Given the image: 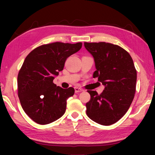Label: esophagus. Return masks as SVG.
<instances>
[{"mask_svg":"<svg viewBox=\"0 0 155 155\" xmlns=\"http://www.w3.org/2000/svg\"><path fill=\"white\" fill-rule=\"evenodd\" d=\"M74 90H75V92L76 93H78V92H81V91H83V90L82 88H80V87H74Z\"/></svg>","mask_w":155,"mask_h":155,"instance_id":"obj_1","label":"esophagus"}]
</instances>
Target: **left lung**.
Returning a JSON list of instances; mask_svg holds the SVG:
<instances>
[{"mask_svg":"<svg viewBox=\"0 0 155 155\" xmlns=\"http://www.w3.org/2000/svg\"><path fill=\"white\" fill-rule=\"evenodd\" d=\"M84 46L95 62L93 77H98L104 86L100 95L96 91H87L91 99L86 103V113L99 124H113L124 116L134 98L137 81L134 63L119 46L106 42H85Z\"/></svg>","mask_w":155,"mask_h":155,"instance_id":"1","label":"left lung"}]
</instances>
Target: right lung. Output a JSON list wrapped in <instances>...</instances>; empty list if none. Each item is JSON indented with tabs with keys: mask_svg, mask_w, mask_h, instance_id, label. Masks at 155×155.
Returning a JSON list of instances; mask_svg holds the SVG:
<instances>
[{
	"mask_svg": "<svg viewBox=\"0 0 155 155\" xmlns=\"http://www.w3.org/2000/svg\"><path fill=\"white\" fill-rule=\"evenodd\" d=\"M82 43L54 42L38 47L28 54L18 76V97L25 112L39 124L56 121L65 114L67 100L74 89L54 84L68 57L78 52Z\"/></svg>",
	"mask_w": 155,
	"mask_h": 155,
	"instance_id": "right-lung-1",
	"label": "right lung"
}]
</instances>
